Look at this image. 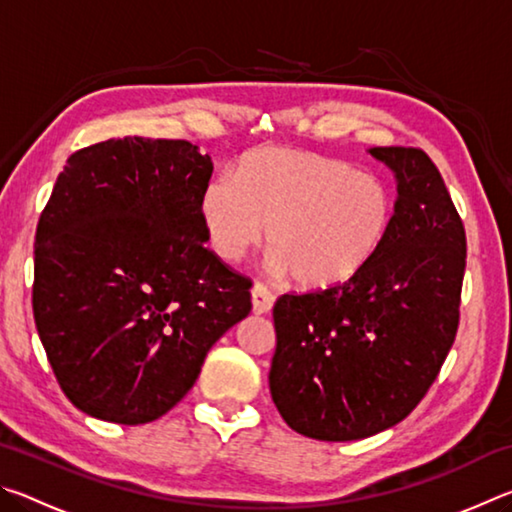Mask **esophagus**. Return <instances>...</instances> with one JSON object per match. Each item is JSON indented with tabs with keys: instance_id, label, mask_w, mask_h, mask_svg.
I'll return each instance as SVG.
<instances>
[{
	"instance_id": "34e87169",
	"label": "esophagus",
	"mask_w": 512,
	"mask_h": 512,
	"mask_svg": "<svg viewBox=\"0 0 512 512\" xmlns=\"http://www.w3.org/2000/svg\"><path fill=\"white\" fill-rule=\"evenodd\" d=\"M250 296H253V311H255V314H268V311L273 309L275 296L264 287V284L255 282V287H253V291H250Z\"/></svg>"
}]
</instances>
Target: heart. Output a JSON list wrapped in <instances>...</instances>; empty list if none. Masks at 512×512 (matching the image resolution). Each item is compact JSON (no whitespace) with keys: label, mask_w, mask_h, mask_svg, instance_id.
<instances>
[{"label":"heart","mask_w":512,"mask_h":512,"mask_svg":"<svg viewBox=\"0 0 512 512\" xmlns=\"http://www.w3.org/2000/svg\"><path fill=\"white\" fill-rule=\"evenodd\" d=\"M395 216L384 180L329 155L264 149L237 178L210 180L201 196L207 241L239 262L268 232V266L302 289L325 291L357 277L379 253Z\"/></svg>","instance_id":"b5f03b06"}]
</instances>
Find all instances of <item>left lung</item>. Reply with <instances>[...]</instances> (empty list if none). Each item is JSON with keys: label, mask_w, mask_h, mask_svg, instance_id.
<instances>
[{"label": "left lung", "mask_w": 512, "mask_h": 512, "mask_svg": "<svg viewBox=\"0 0 512 512\" xmlns=\"http://www.w3.org/2000/svg\"><path fill=\"white\" fill-rule=\"evenodd\" d=\"M393 171L391 232L341 287L273 307V402L293 431L345 443L395 427L429 391L456 339L465 228L436 164L420 149L375 146Z\"/></svg>", "instance_id": "1"}]
</instances>
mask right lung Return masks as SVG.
<instances>
[{
    "instance_id": "obj_1",
    "label": "right lung",
    "mask_w": 512,
    "mask_h": 512,
    "mask_svg": "<svg viewBox=\"0 0 512 512\" xmlns=\"http://www.w3.org/2000/svg\"><path fill=\"white\" fill-rule=\"evenodd\" d=\"M212 158L124 137L67 158L36 230L33 318L63 393L117 424L171 411L250 314L248 277L205 248Z\"/></svg>"
}]
</instances>
